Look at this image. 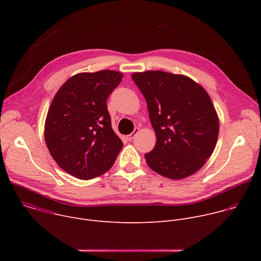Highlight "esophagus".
<instances>
[{"mask_svg": "<svg viewBox=\"0 0 261 261\" xmlns=\"http://www.w3.org/2000/svg\"><path fill=\"white\" fill-rule=\"evenodd\" d=\"M139 132V129L138 128H135L134 129V131L131 133V134H129V135H127V138H128V140H132L135 136H136V134Z\"/></svg>", "mask_w": 261, "mask_h": 261, "instance_id": "esophagus-1", "label": "esophagus"}]
</instances>
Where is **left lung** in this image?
I'll return each instance as SVG.
<instances>
[{"mask_svg": "<svg viewBox=\"0 0 261 261\" xmlns=\"http://www.w3.org/2000/svg\"><path fill=\"white\" fill-rule=\"evenodd\" d=\"M132 80L145 98L156 133L154 150L144 155L155 172L181 179L198 171L212 156L219 118L207 92L182 74L148 70Z\"/></svg>", "mask_w": 261, "mask_h": 261, "instance_id": "8db88e82", "label": "left lung"}]
</instances>
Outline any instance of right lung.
Listing matches in <instances>:
<instances>
[{
	"mask_svg": "<svg viewBox=\"0 0 261 261\" xmlns=\"http://www.w3.org/2000/svg\"><path fill=\"white\" fill-rule=\"evenodd\" d=\"M122 79L115 70L82 72L55 95L44 138L54 160L69 174L91 179L114 165L123 142L111 128L106 100Z\"/></svg>",
	"mask_w": 261,
	"mask_h": 261,
	"instance_id": "obj_1",
	"label": "right lung"
}]
</instances>
